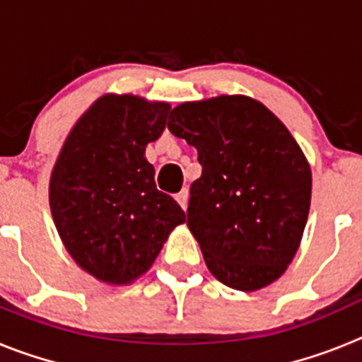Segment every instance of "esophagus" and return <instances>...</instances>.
<instances>
[{
  "instance_id": "esophagus-1",
  "label": "esophagus",
  "mask_w": 362,
  "mask_h": 362,
  "mask_svg": "<svg viewBox=\"0 0 362 362\" xmlns=\"http://www.w3.org/2000/svg\"><path fill=\"white\" fill-rule=\"evenodd\" d=\"M175 199H177V203L181 204V209L187 210L188 209V190L187 188H183V190L179 192L177 196H175Z\"/></svg>"
}]
</instances>
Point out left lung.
<instances>
[{
	"label": "left lung",
	"mask_w": 362,
	"mask_h": 362,
	"mask_svg": "<svg viewBox=\"0 0 362 362\" xmlns=\"http://www.w3.org/2000/svg\"><path fill=\"white\" fill-rule=\"evenodd\" d=\"M168 130L197 150L188 221L210 274L241 292L283 276L303 239L312 170L283 121L248 95L172 108Z\"/></svg>",
	"instance_id": "8db88e82"
}]
</instances>
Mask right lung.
I'll return each instance as SVG.
<instances>
[{
  "mask_svg": "<svg viewBox=\"0 0 362 362\" xmlns=\"http://www.w3.org/2000/svg\"><path fill=\"white\" fill-rule=\"evenodd\" d=\"M170 105L105 94L76 121L54 163L49 203L65 250L81 270L127 286L150 270L183 209L153 181L145 148Z\"/></svg>",
  "mask_w": 362,
  "mask_h": 362,
  "instance_id": "1",
  "label": "right lung"
}]
</instances>
